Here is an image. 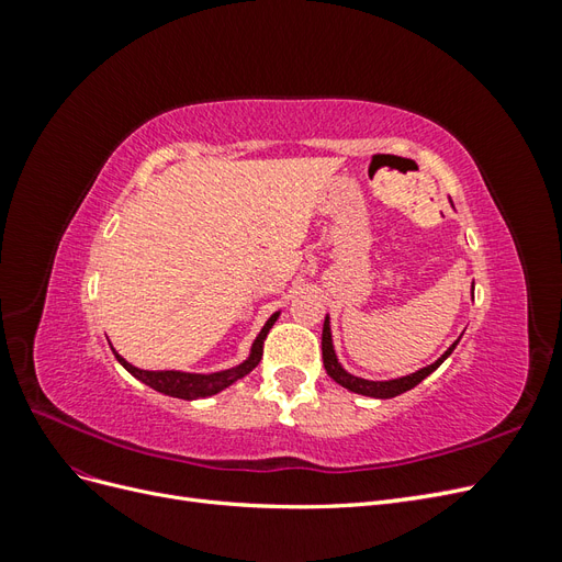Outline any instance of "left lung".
<instances>
[{"instance_id": "1", "label": "left lung", "mask_w": 562, "mask_h": 562, "mask_svg": "<svg viewBox=\"0 0 562 562\" xmlns=\"http://www.w3.org/2000/svg\"><path fill=\"white\" fill-rule=\"evenodd\" d=\"M459 339H454V342L448 347V351L440 356L438 361H434L431 366L427 368H419L415 372H411V375L405 378H396V380H382V382H375V380H363V378H356L351 375V372H347L342 368V363L337 361V353H335V347H333V335H330V316H326V321H323V335H321V351H323V366H326V372L328 375L339 384L345 386L349 391H353V394H361V396H370V398H394L398 394H405V391H411L413 386H417L424 378H429L431 372L443 363L448 356L454 351Z\"/></svg>"}]
</instances>
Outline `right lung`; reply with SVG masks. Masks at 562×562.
<instances>
[{
    "instance_id": "obj_1",
    "label": "right lung",
    "mask_w": 562,
    "mask_h": 562,
    "mask_svg": "<svg viewBox=\"0 0 562 562\" xmlns=\"http://www.w3.org/2000/svg\"><path fill=\"white\" fill-rule=\"evenodd\" d=\"M279 318V312L271 314L267 318V323L262 326L260 335L255 337V342L250 347V353L248 359L239 366H234L229 370H220V372H209V375H201V372H182V370H140L131 366L126 359H122L114 349V356L116 361L122 363L131 375L135 380L145 382L147 386H151L155 391H159V394H166V396H173V398H182V401H196V398H209L213 394H217V391L227 389L229 384H234L236 380L246 378L248 372L260 363L262 359V345H265V337L269 333V328L274 326V321Z\"/></svg>"
}]
</instances>
